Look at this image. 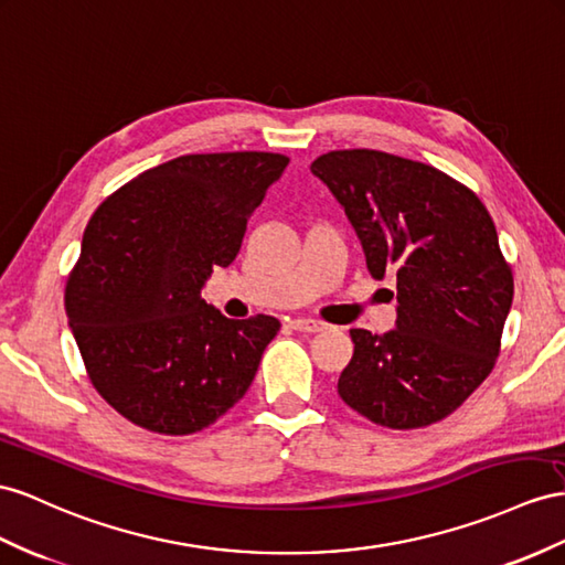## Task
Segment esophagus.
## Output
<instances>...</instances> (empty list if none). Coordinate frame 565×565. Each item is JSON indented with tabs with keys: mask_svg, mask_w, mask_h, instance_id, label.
Here are the masks:
<instances>
[{
	"mask_svg": "<svg viewBox=\"0 0 565 565\" xmlns=\"http://www.w3.org/2000/svg\"><path fill=\"white\" fill-rule=\"evenodd\" d=\"M291 327L296 331H310V334H317V331L329 329V324H324L320 320H310V317H298V320H291Z\"/></svg>",
	"mask_w": 565,
	"mask_h": 565,
	"instance_id": "34e87169",
	"label": "esophagus"
}]
</instances>
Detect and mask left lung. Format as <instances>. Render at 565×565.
Here are the masks:
<instances>
[{"mask_svg":"<svg viewBox=\"0 0 565 565\" xmlns=\"http://www.w3.org/2000/svg\"><path fill=\"white\" fill-rule=\"evenodd\" d=\"M310 171L345 212L372 277H396V329H351L339 396L384 427L441 420L487 380L511 312L494 222L466 185L413 159L337 150Z\"/></svg>","mask_w":565,"mask_h":565,"instance_id":"obj_1","label":"left lung"}]
</instances>
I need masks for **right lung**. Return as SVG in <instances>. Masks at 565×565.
<instances>
[{
  "mask_svg": "<svg viewBox=\"0 0 565 565\" xmlns=\"http://www.w3.org/2000/svg\"><path fill=\"white\" fill-rule=\"evenodd\" d=\"M288 157L183 154L97 207L66 284V315L93 386L126 420L193 434L234 408L279 320H228L200 291L234 263L248 216Z\"/></svg>",
  "mask_w": 565,
  "mask_h": 565,
  "instance_id": "1",
  "label": "right lung"
}]
</instances>
